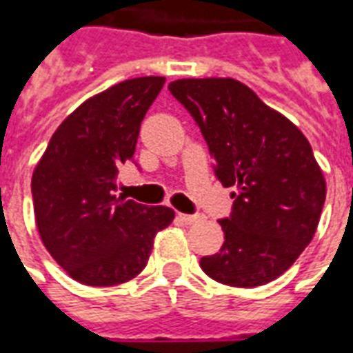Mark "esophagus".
<instances>
[{
  "mask_svg": "<svg viewBox=\"0 0 353 353\" xmlns=\"http://www.w3.org/2000/svg\"><path fill=\"white\" fill-rule=\"evenodd\" d=\"M177 219H179V221L185 224H196L198 221H202V216L200 215H185V213H179V215H177Z\"/></svg>",
  "mask_w": 353,
  "mask_h": 353,
  "instance_id": "obj_1",
  "label": "esophagus"
}]
</instances>
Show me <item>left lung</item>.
Masks as SVG:
<instances>
[{
  "mask_svg": "<svg viewBox=\"0 0 353 353\" xmlns=\"http://www.w3.org/2000/svg\"><path fill=\"white\" fill-rule=\"evenodd\" d=\"M202 130L215 176L234 205L224 243L200 268L216 283L254 288L281 276L314 236L325 179L307 138L234 78H187L168 85Z\"/></svg>",
  "mask_w": 353,
  "mask_h": 353,
  "instance_id": "8db88e82",
  "label": "left lung"
}]
</instances>
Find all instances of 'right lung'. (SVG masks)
Wrapping results in <instances>:
<instances>
[{"mask_svg":"<svg viewBox=\"0 0 353 353\" xmlns=\"http://www.w3.org/2000/svg\"><path fill=\"white\" fill-rule=\"evenodd\" d=\"M163 77L112 85L57 127L31 179L35 223L44 247L74 281L127 283L150 260L153 237L174 221L164 205L116 198L117 174L134 163L140 123Z\"/></svg>","mask_w":353,"mask_h":353,"instance_id":"add662e5","label":"right lung"}]
</instances>
